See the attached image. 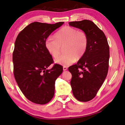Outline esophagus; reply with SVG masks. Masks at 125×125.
<instances>
[{
	"instance_id": "34e87169",
	"label": "esophagus",
	"mask_w": 125,
	"mask_h": 125,
	"mask_svg": "<svg viewBox=\"0 0 125 125\" xmlns=\"http://www.w3.org/2000/svg\"><path fill=\"white\" fill-rule=\"evenodd\" d=\"M63 70H64V71L67 70V67H65V66H64V67H63Z\"/></svg>"
}]
</instances>
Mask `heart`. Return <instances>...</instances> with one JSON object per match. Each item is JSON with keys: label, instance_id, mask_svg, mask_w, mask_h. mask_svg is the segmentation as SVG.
<instances>
[{"label": "heart", "instance_id": "heart-1", "mask_svg": "<svg viewBox=\"0 0 125 125\" xmlns=\"http://www.w3.org/2000/svg\"><path fill=\"white\" fill-rule=\"evenodd\" d=\"M89 38L84 31L70 26H65L55 34L54 38H49L45 41V47L54 58L60 55L61 47L64 46L65 54L61 55L55 62L68 66L83 57L87 51Z\"/></svg>", "mask_w": 125, "mask_h": 125}]
</instances>
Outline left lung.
<instances>
[{"instance_id": "left-lung-1", "label": "left lung", "mask_w": 125, "mask_h": 125, "mask_svg": "<svg viewBox=\"0 0 125 125\" xmlns=\"http://www.w3.org/2000/svg\"><path fill=\"white\" fill-rule=\"evenodd\" d=\"M69 24L85 31L89 38L85 54L68 68L72 75L70 84L74 97L80 102H89L95 97L107 76L109 46L105 34L91 21L83 20Z\"/></svg>"}]
</instances>
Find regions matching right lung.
<instances>
[{"label":"right lung","instance_id":"1","mask_svg":"<svg viewBox=\"0 0 125 125\" xmlns=\"http://www.w3.org/2000/svg\"><path fill=\"white\" fill-rule=\"evenodd\" d=\"M64 22L55 24L34 22L19 33L13 52L14 78L22 94L31 102L43 105L54 97L56 79L63 72L62 65L53 63L45 47L50 34Z\"/></svg>","mask_w":125,"mask_h":125}]
</instances>
